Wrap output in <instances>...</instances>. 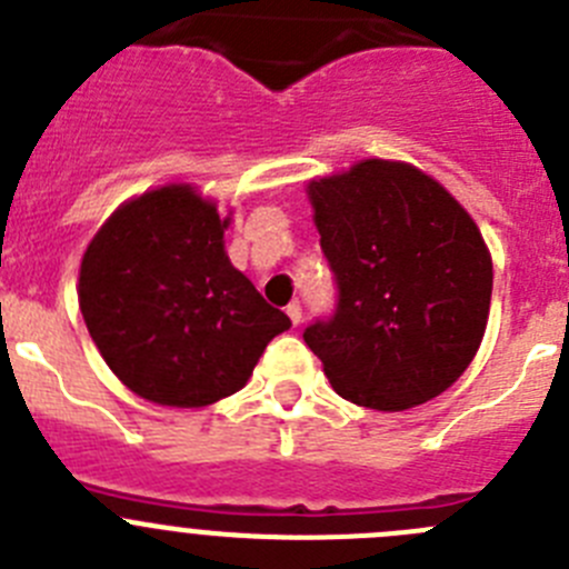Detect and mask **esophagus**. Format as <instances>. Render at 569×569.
Here are the masks:
<instances>
[{
	"mask_svg": "<svg viewBox=\"0 0 569 569\" xmlns=\"http://www.w3.org/2000/svg\"><path fill=\"white\" fill-rule=\"evenodd\" d=\"M286 315H289L291 326H300V320H302V309H300V302H289V306H286Z\"/></svg>",
	"mask_w": 569,
	"mask_h": 569,
	"instance_id": "1",
	"label": "esophagus"
}]
</instances>
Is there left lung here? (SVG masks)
Returning a JSON list of instances; mask_svg holds the SVG:
<instances>
[{"label":"left lung","instance_id":"1","mask_svg":"<svg viewBox=\"0 0 569 569\" xmlns=\"http://www.w3.org/2000/svg\"><path fill=\"white\" fill-rule=\"evenodd\" d=\"M337 309L302 339L342 398L410 410L460 379L482 342L491 254L469 212L407 162L365 159L309 184Z\"/></svg>","mask_w":569,"mask_h":569}]
</instances>
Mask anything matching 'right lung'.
Masks as SVG:
<instances>
[{
    "label": "right lung",
    "mask_w": 569,
    "mask_h": 569,
    "mask_svg": "<svg viewBox=\"0 0 569 569\" xmlns=\"http://www.w3.org/2000/svg\"><path fill=\"white\" fill-rule=\"evenodd\" d=\"M216 204L190 184L111 212L81 260L78 300L114 376L164 407H207L247 385L291 320L224 252Z\"/></svg>",
    "instance_id": "right-lung-1"
}]
</instances>
